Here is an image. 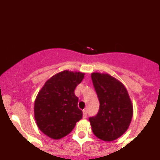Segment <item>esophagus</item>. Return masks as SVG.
Instances as JSON below:
<instances>
[{
	"mask_svg": "<svg viewBox=\"0 0 160 160\" xmlns=\"http://www.w3.org/2000/svg\"><path fill=\"white\" fill-rule=\"evenodd\" d=\"M87 110H83V119H86V118H87Z\"/></svg>",
	"mask_w": 160,
	"mask_h": 160,
	"instance_id": "34e87169",
	"label": "esophagus"
}]
</instances>
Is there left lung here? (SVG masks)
I'll return each mask as SVG.
<instances>
[{"label": "left lung", "mask_w": 160, "mask_h": 160, "mask_svg": "<svg viewBox=\"0 0 160 160\" xmlns=\"http://www.w3.org/2000/svg\"><path fill=\"white\" fill-rule=\"evenodd\" d=\"M100 109L90 117L94 135L103 141L118 139L129 128L133 108L127 90L122 83L108 73H91Z\"/></svg>", "instance_id": "left-lung-1"}]
</instances>
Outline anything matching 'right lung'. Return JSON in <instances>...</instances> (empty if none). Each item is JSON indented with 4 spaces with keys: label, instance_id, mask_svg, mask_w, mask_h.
Listing matches in <instances>:
<instances>
[{
    "label": "right lung",
    "instance_id": "obj_1",
    "mask_svg": "<svg viewBox=\"0 0 160 160\" xmlns=\"http://www.w3.org/2000/svg\"><path fill=\"white\" fill-rule=\"evenodd\" d=\"M84 73L63 70L47 80L34 102V118L42 132L53 139L68 135L83 117L74 90Z\"/></svg>",
    "mask_w": 160,
    "mask_h": 160
}]
</instances>
